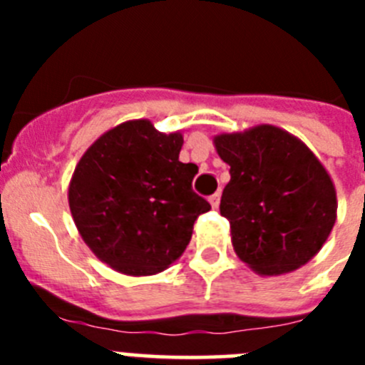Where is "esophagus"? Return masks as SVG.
<instances>
[{
  "instance_id": "esophagus-1",
  "label": "esophagus",
  "mask_w": 365,
  "mask_h": 365,
  "mask_svg": "<svg viewBox=\"0 0 365 365\" xmlns=\"http://www.w3.org/2000/svg\"><path fill=\"white\" fill-rule=\"evenodd\" d=\"M219 201H221V193L215 192L214 195H210V202H212V206H214V208H219Z\"/></svg>"
}]
</instances>
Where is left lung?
I'll return each instance as SVG.
<instances>
[{
	"mask_svg": "<svg viewBox=\"0 0 365 365\" xmlns=\"http://www.w3.org/2000/svg\"><path fill=\"white\" fill-rule=\"evenodd\" d=\"M214 143L230 166L219 210L230 222L235 254L265 276L305 265L336 221V192L320 160L302 140L267 124Z\"/></svg>",
	"mask_w": 365,
	"mask_h": 365,
	"instance_id": "obj_1",
	"label": "left lung"
}]
</instances>
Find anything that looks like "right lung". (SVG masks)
<instances>
[{
    "label": "right lung",
    "instance_id": "obj_1",
    "mask_svg": "<svg viewBox=\"0 0 365 365\" xmlns=\"http://www.w3.org/2000/svg\"><path fill=\"white\" fill-rule=\"evenodd\" d=\"M182 135L150 120L104 133L83 153L69 186L74 225L96 257L130 276L166 269L185 252L193 222L212 208L192 180L197 166L179 160Z\"/></svg>",
    "mask_w": 365,
    "mask_h": 365
}]
</instances>
